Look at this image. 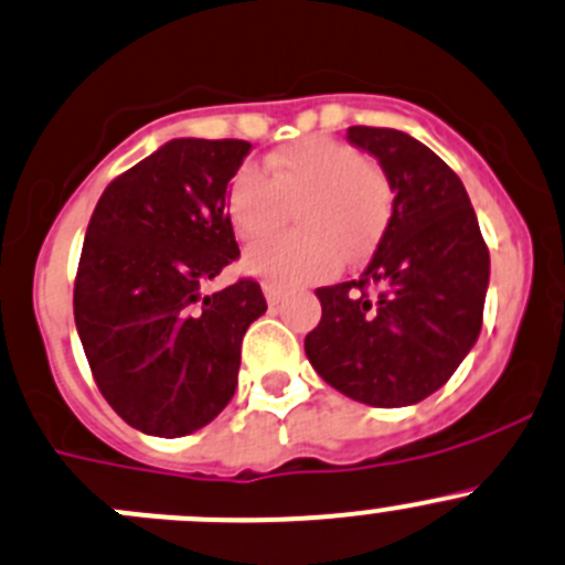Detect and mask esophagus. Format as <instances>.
Segmentation results:
<instances>
[{
    "instance_id": "34e87169",
    "label": "esophagus",
    "mask_w": 565,
    "mask_h": 565,
    "mask_svg": "<svg viewBox=\"0 0 565 565\" xmlns=\"http://www.w3.org/2000/svg\"><path fill=\"white\" fill-rule=\"evenodd\" d=\"M262 292H265L267 303H270V306H276L278 300L284 298V289L278 287V284H273V281H265V284H262Z\"/></svg>"
}]
</instances>
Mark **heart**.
<instances>
[{"instance_id": "b5f03b06", "label": "heart", "mask_w": 565, "mask_h": 565, "mask_svg": "<svg viewBox=\"0 0 565 565\" xmlns=\"http://www.w3.org/2000/svg\"><path fill=\"white\" fill-rule=\"evenodd\" d=\"M265 173L243 168L232 179L226 210L243 243H262L289 223L300 204V234L256 245L245 270L273 284H306L339 270L381 237L392 212V188L381 168L331 137H306L273 151Z\"/></svg>"}]
</instances>
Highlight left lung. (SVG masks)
<instances>
[{
	"label": "left lung",
	"mask_w": 565,
	"mask_h": 565,
	"mask_svg": "<svg viewBox=\"0 0 565 565\" xmlns=\"http://www.w3.org/2000/svg\"><path fill=\"white\" fill-rule=\"evenodd\" d=\"M348 140L381 162L392 217L355 281L317 289L322 320L303 348L337 392L403 408L445 386L478 342L489 248L461 179L428 146L381 126H350Z\"/></svg>",
	"instance_id": "1"
}]
</instances>
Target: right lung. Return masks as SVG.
Instances as JSON below:
<instances>
[{"mask_svg":"<svg viewBox=\"0 0 565 565\" xmlns=\"http://www.w3.org/2000/svg\"><path fill=\"white\" fill-rule=\"evenodd\" d=\"M248 151L177 137L109 182L87 223L76 331L98 392L140 434L210 425L234 397L245 331L267 311L250 278L204 292L239 256L226 199Z\"/></svg>","mask_w":565,"mask_h":565,"instance_id":"1","label":"right lung"}]
</instances>
